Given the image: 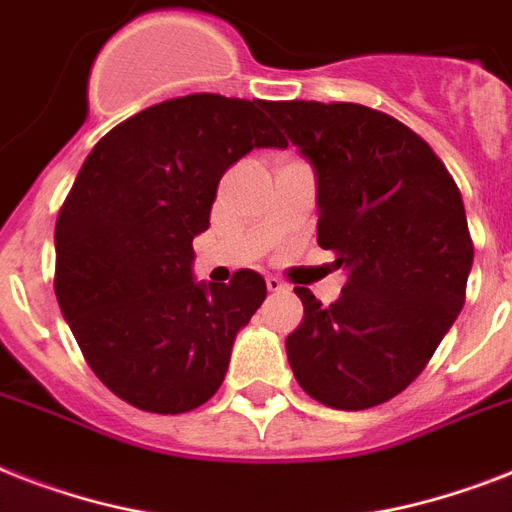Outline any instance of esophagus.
<instances>
[{"mask_svg":"<svg viewBox=\"0 0 512 512\" xmlns=\"http://www.w3.org/2000/svg\"><path fill=\"white\" fill-rule=\"evenodd\" d=\"M265 287H268V292H284L287 284H284L279 276H265Z\"/></svg>","mask_w":512,"mask_h":512,"instance_id":"esophagus-1","label":"esophagus"}]
</instances>
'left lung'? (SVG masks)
Returning a JSON list of instances; mask_svg holds the SVG:
<instances>
[{
	"label": "left lung",
	"mask_w": 512,
	"mask_h": 512,
	"mask_svg": "<svg viewBox=\"0 0 512 512\" xmlns=\"http://www.w3.org/2000/svg\"><path fill=\"white\" fill-rule=\"evenodd\" d=\"M265 111L316 175L319 247L345 287L324 308L305 287L287 337L295 380L332 409H369L425 369L465 305L473 241L460 188L406 124L358 103L281 100Z\"/></svg>",
	"instance_id": "left-lung-1"
}]
</instances>
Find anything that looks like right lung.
<instances>
[{
    "label": "right lung",
    "mask_w": 512,
    "mask_h": 512,
    "mask_svg": "<svg viewBox=\"0 0 512 512\" xmlns=\"http://www.w3.org/2000/svg\"><path fill=\"white\" fill-rule=\"evenodd\" d=\"M265 106L199 92L130 116L92 148L60 209L63 319L100 382L143 412H191L215 396L265 300L255 271L193 279L220 177L252 148L287 146Z\"/></svg>",
    "instance_id": "right-lung-1"
}]
</instances>
